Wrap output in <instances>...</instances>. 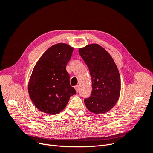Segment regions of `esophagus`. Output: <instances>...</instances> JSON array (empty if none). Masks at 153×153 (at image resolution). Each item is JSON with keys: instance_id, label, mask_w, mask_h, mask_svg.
<instances>
[{"instance_id": "obj_1", "label": "esophagus", "mask_w": 153, "mask_h": 153, "mask_svg": "<svg viewBox=\"0 0 153 153\" xmlns=\"http://www.w3.org/2000/svg\"><path fill=\"white\" fill-rule=\"evenodd\" d=\"M75 89L76 92H78V91H79V86H78V85L75 86Z\"/></svg>"}]
</instances>
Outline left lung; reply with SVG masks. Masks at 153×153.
Segmentation results:
<instances>
[{
	"mask_svg": "<svg viewBox=\"0 0 153 153\" xmlns=\"http://www.w3.org/2000/svg\"><path fill=\"white\" fill-rule=\"evenodd\" d=\"M78 52L92 80L91 96L84 99L86 107L97 114L107 112L117 103L121 91L118 69L110 55L99 45H89Z\"/></svg>",
	"mask_w": 153,
	"mask_h": 153,
	"instance_id": "1",
	"label": "left lung"
}]
</instances>
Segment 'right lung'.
<instances>
[{"label": "right lung", "instance_id": "add662e5", "mask_svg": "<svg viewBox=\"0 0 153 153\" xmlns=\"http://www.w3.org/2000/svg\"><path fill=\"white\" fill-rule=\"evenodd\" d=\"M73 51V48L66 44L54 45L35 65L28 91L32 101L41 112L57 114L66 107L69 98L76 94L66 71Z\"/></svg>", "mask_w": 153, "mask_h": 153}]
</instances>
